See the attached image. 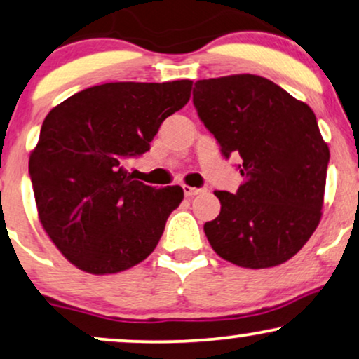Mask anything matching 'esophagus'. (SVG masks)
<instances>
[{
	"label": "esophagus",
	"instance_id": "esophagus-1",
	"mask_svg": "<svg viewBox=\"0 0 359 359\" xmlns=\"http://www.w3.org/2000/svg\"><path fill=\"white\" fill-rule=\"evenodd\" d=\"M183 191H184V196L193 198V196H196V194L204 193V188H193V186L184 184V186H183Z\"/></svg>",
	"mask_w": 359,
	"mask_h": 359
}]
</instances>
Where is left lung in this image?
Returning a JSON list of instances; mask_svg holds the SVG:
<instances>
[{"label":"left lung","mask_w":359,"mask_h":359,"mask_svg":"<svg viewBox=\"0 0 359 359\" xmlns=\"http://www.w3.org/2000/svg\"><path fill=\"white\" fill-rule=\"evenodd\" d=\"M193 102L244 176L234 194L214 191L221 212L204 224L214 252L245 269L287 262L322 219L330 150L313 110L254 74L198 81Z\"/></svg>","instance_id":"obj_1"}]
</instances>
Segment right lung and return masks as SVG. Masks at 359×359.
I'll list each match as a JSON object with an SVG mask.
<instances>
[{
    "label": "right lung",
    "mask_w": 359,
    "mask_h": 359,
    "mask_svg": "<svg viewBox=\"0 0 359 359\" xmlns=\"http://www.w3.org/2000/svg\"><path fill=\"white\" fill-rule=\"evenodd\" d=\"M191 88L193 81L102 83L44 118L29 156L37 216L77 269L117 273L155 250L183 188L143 184L123 163L150 150L163 120L188 104Z\"/></svg>",
    "instance_id": "add662e5"
}]
</instances>
